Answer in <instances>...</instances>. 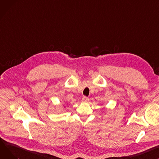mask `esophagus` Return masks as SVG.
I'll list each match as a JSON object with an SVG mask.
<instances>
[{
  "instance_id": "obj_1",
  "label": "esophagus",
  "mask_w": 159,
  "mask_h": 159,
  "mask_svg": "<svg viewBox=\"0 0 159 159\" xmlns=\"http://www.w3.org/2000/svg\"><path fill=\"white\" fill-rule=\"evenodd\" d=\"M89 100V98L87 97H84L82 98V102H88Z\"/></svg>"
}]
</instances>
